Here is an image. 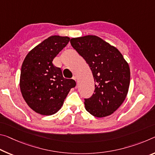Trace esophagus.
Instances as JSON below:
<instances>
[{
    "label": "esophagus",
    "instance_id": "1",
    "mask_svg": "<svg viewBox=\"0 0 155 155\" xmlns=\"http://www.w3.org/2000/svg\"><path fill=\"white\" fill-rule=\"evenodd\" d=\"M72 78H73L74 80L75 81H77V77H74H74H72Z\"/></svg>",
    "mask_w": 155,
    "mask_h": 155
}]
</instances>
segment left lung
Here are the masks:
<instances>
[{
  "label": "left lung",
  "mask_w": 155,
  "mask_h": 155,
  "mask_svg": "<svg viewBox=\"0 0 155 155\" xmlns=\"http://www.w3.org/2000/svg\"><path fill=\"white\" fill-rule=\"evenodd\" d=\"M74 49L89 65L95 83L94 94L85 99L87 111L96 117L112 114L126 99L130 71L121 53L99 36L72 38Z\"/></svg>",
  "instance_id": "1"
}]
</instances>
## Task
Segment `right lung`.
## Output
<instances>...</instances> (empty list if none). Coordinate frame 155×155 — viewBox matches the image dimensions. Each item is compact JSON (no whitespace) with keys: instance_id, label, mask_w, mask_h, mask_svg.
Wrapping results in <instances>:
<instances>
[{"instance_id":"add662e5","label":"right lung","mask_w":155,"mask_h":155,"mask_svg":"<svg viewBox=\"0 0 155 155\" xmlns=\"http://www.w3.org/2000/svg\"><path fill=\"white\" fill-rule=\"evenodd\" d=\"M70 39L68 36H50L25 58L20 89L27 104L36 113L46 116L55 114L61 108L71 88L76 86L74 80L65 78L61 68L52 63Z\"/></svg>"}]
</instances>
